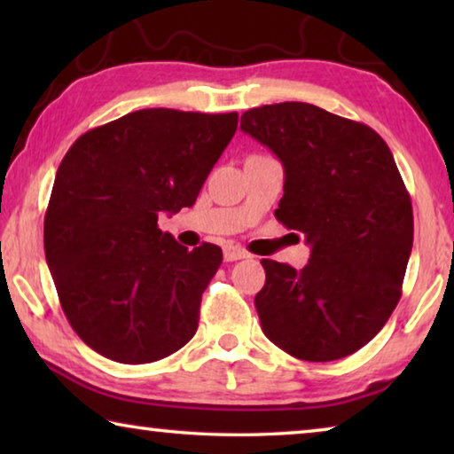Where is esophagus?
<instances>
[{"label": "esophagus", "mask_w": 454, "mask_h": 454, "mask_svg": "<svg viewBox=\"0 0 454 454\" xmlns=\"http://www.w3.org/2000/svg\"><path fill=\"white\" fill-rule=\"evenodd\" d=\"M250 254L246 252L240 246H226L224 248V260L226 262H234V260H242V258H248Z\"/></svg>", "instance_id": "obj_1"}]
</instances>
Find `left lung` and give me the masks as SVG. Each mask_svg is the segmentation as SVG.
Returning <instances> with one entry per match:
<instances>
[{"mask_svg":"<svg viewBox=\"0 0 454 454\" xmlns=\"http://www.w3.org/2000/svg\"><path fill=\"white\" fill-rule=\"evenodd\" d=\"M240 128L284 166L274 216L310 244L302 270L262 260L254 298L264 334L288 355L328 363L379 334L401 301L412 206L387 142L318 106L252 107Z\"/></svg>","mask_w":454,"mask_h":454,"instance_id":"left-lung-1","label":"left lung"}]
</instances>
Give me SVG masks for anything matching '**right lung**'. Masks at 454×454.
<instances>
[{"mask_svg": "<svg viewBox=\"0 0 454 454\" xmlns=\"http://www.w3.org/2000/svg\"><path fill=\"white\" fill-rule=\"evenodd\" d=\"M238 114L148 107L90 129L61 160L43 220L59 304L91 350L153 363L196 334L222 250L158 228L190 208L232 140Z\"/></svg>", "mask_w": 454, "mask_h": 454, "instance_id": "obj_1", "label": "right lung"}]
</instances>
